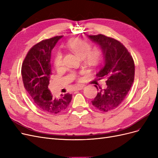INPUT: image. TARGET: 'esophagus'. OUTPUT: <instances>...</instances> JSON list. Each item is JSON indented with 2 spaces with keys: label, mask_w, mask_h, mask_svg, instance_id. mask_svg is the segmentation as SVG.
I'll return each instance as SVG.
<instances>
[{
  "label": "esophagus",
  "mask_w": 158,
  "mask_h": 158,
  "mask_svg": "<svg viewBox=\"0 0 158 158\" xmlns=\"http://www.w3.org/2000/svg\"><path fill=\"white\" fill-rule=\"evenodd\" d=\"M84 85H78L77 87H76V89H75V90H82V89H83V88H84Z\"/></svg>",
  "instance_id": "obj_1"
}]
</instances>
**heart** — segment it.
Segmentation results:
<instances>
[{"label":"heart","mask_w":158,"mask_h":158,"mask_svg":"<svg viewBox=\"0 0 158 158\" xmlns=\"http://www.w3.org/2000/svg\"><path fill=\"white\" fill-rule=\"evenodd\" d=\"M67 47L72 51L80 58H83L86 62L95 64L99 58V52L98 50H90V44L81 39H72L67 43ZM53 64L57 69L63 65V54L60 50L54 52L52 57Z\"/></svg>","instance_id":"b5f03b06"}]
</instances>
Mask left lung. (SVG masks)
Masks as SVG:
<instances>
[{
  "label": "left lung",
  "mask_w": 158,
  "mask_h": 158,
  "mask_svg": "<svg viewBox=\"0 0 158 158\" xmlns=\"http://www.w3.org/2000/svg\"><path fill=\"white\" fill-rule=\"evenodd\" d=\"M88 37L99 46L104 55V64L96 76L99 79H107V88H100V91L91 102L96 108L107 112L118 108L128 94L134 82V61L118 40L102 34L88 35Z\"/></svg>",
  "instance_id": "left-lung-1"
}]
</instances>
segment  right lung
I'll use <instances>...</instances> for the list:
<instances>
[{"instance_id": "obj_1", "label": "right lung", "mask_w": 158, "mask_h": 158, "mask_svg": "<svg viewBox=\"0 0 158 158\" xmlns=\"http://www.w3.org/2000/svg\"><path fill=\"white\" fill-rule=\"evenodd\" d=\"M62 36L45 39L34 45L28 52L22 68V75L26 89L37 108L50 114H58L68 108L72 98L69 93L53 96L48 89L51 73V51Z\"/></svg>"}]
</instances>
